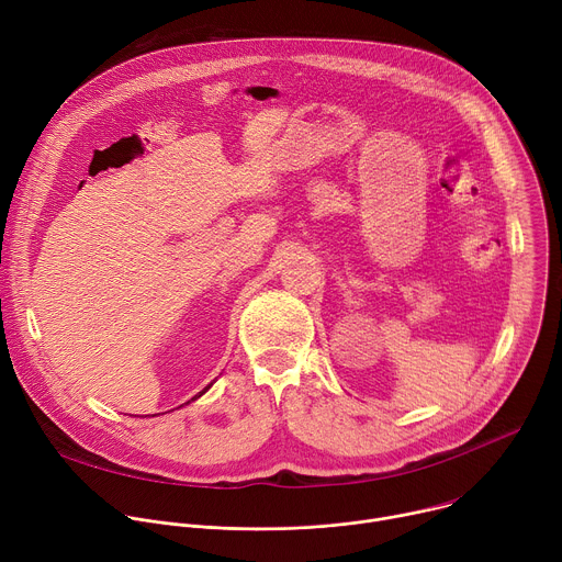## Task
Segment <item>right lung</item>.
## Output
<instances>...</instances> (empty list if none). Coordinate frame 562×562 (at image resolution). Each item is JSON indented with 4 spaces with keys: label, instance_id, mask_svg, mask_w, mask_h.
<instances>
[{
    "label": "right lung",
    "instance_id": "1",
    "mask_svg": "<svg viewBox=\"0 0 562 562\" xmlns=\"http://www.w3.org/2000/svg\"><path fill=\"white\" fill-rule=\"evenodd\" d=\"M209 386H211V384H209ZM209 386H206V389H209ZM206 389H204V391H206ZM204 391H200V393H198V395H195V397H200V395H202V393H204ZM195 397H191V400H195ZM184 405H189V403H184ZM180 407H182V405H180Z\"/></svg>",
    "mask_w": 562,
    "mask_h": 562
}]
</instances>
